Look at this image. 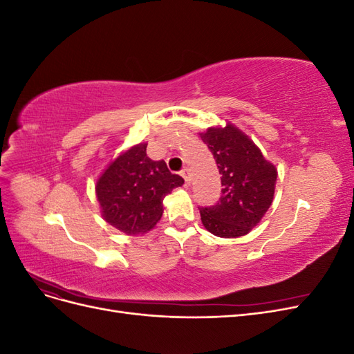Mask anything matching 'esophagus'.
Returning <instances> with one entry per match:
<instances>
[{"mask_svg": "<svg viewBox=\"0 0 354 354\" xmlns=\"http://www.w3.org/2000/svg\"><path fill=\"white\" fill-rule=\"evenodd\" d=\"M181 177H183L185 178V183L186 185H190V180H192V176H190V171L187 169V168H185L183 171H181Z\"/></svg>", "mask_w": 354, "mask_h": 354, "instance_id": "1", "label": "esophagus"}]
</instances>
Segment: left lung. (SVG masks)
Wrapping results in <instances>:
<instances>
[{"label":"left lung","instance_id":"1","mask_svg":"<svg viewBox=\"0 0 354 354\" xmlns=\"http://www.w3.org/2000/svg\"><path fill=\"white\" fill-rule=\"evenodd\" d=\"M221 174V198L201 208L203 227L218 238L248 234L270 208L277 169L251 138L232 122L199 133Z\"/></svg>","mask_w":354,"mask_h":354}]
</instances>
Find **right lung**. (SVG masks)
I'll return each mask as SVG.
<instances>
[{
  "instance_id": "right-lung-1",
  "label": "right lung",
  "mask_w": 354,
  "mask_h": 354,
  "mask_svg": "<svg viewBox=\"0 0 354 354\" xmlns=\"http://www.w3.org/2000/svg\"><path fill=\"white\" fill-rule=\"evenodd\" d=\"M146 147L138 143L125 149L95 181L103 220L130 236L152 230L162 217L164 198L185 183L164 160L149 158Z\"/></svg>"
}]
</instances>
